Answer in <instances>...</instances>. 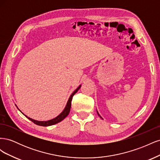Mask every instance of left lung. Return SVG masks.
Returning <instances> with one entry per match:
<instances>
[{
	"label": "left lung",
	"instance_id": "obj_1",
	"mask_svg": "<svg viewBox=\"0 0 160 160\" xmlns=\"http://www.w3.org/2000/svg\"><path fill=\"white\" fill-rule=\"evenodd\" d=\"M97 112H98V111H97ZM98 115H99V117H100V118H101V119H103V118H101V116H100V115H99V113H98Z\"/></svg>",
	"mask_w": 160,
	"mask_h": 160
}]
</instances>
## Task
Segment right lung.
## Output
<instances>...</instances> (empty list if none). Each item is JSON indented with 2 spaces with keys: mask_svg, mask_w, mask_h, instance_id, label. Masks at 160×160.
Segmentation results:
<instances>
[{
  "mask_svg": "<svg viewBox=\"0 0 160 160\" xmlns=\"http://www.w3.org/2000/svg\"><path fill=\"white\" fill-rule=\"evenodd\" d=\"M81 85H80L78 88H77L74 91H73V93H72L71 95V96H70V98H69V100H68V101H67V105H66V106H65V109H64V110L62 111V112L58 115V116H57V117L55 118H54V119H51V120H48V121H43V122H41V121H37V120H35V119H31V118H28V117H27V115H25L26 117L28 119H30L31 122H32L34 123H35L36 125H40V126H50V125H55V124H56V123H58L59 122H61L62 120H63L67 115H69V112H70V109H71V101H72V97H73V95L77 93V91H78V90L80 89V88H81ZM17 106V105H16ZM18 110H19V109H18ZM20 111V110H19Z\"/></svg>",
  "mask_w": 160,
  "mask_h": 160,
  "instance_id": "right-lung-1",
  "label": "right lung"
}]
</instances>
